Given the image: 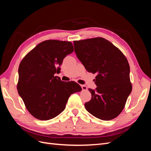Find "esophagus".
<instances>
[{"mask_svg":"<svg viewBox=\"0 0 151 151\" xmlns=\"http://www.w3.org/2000/svg\"><path fill=\"white\" fill-rule=\"evenodd\" d=\"M81 88H82V89H83V91H86L87 89H88V88H87V86H86L85 85H81Z\"/></svg>","mask_w":151,"mask_h":151,"instance_id":"34e87169","label":"esophagus"}]
</instances>
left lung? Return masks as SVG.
Instances as JSON below:
<instances>
[{"mask_svg": "<svg viewBox=\"0 0 151 151\" xmlns=\"http://www.w3.org/2000/svg\"><path fill=\"white\" fill-rule=\"evenodd\" d=\"M74 52L86 69L97 73L95 90L89 89L91 99L86 110L103 120L120 115L132 92L130 66L125 56L108 40L98 37L74 41Z\"/></svg>", "mask_w": 151, "mask_h": 151, "instance_id": "obj_1", "label": "left lung"}]
</instances>
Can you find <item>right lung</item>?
<instances>
[{
    "label": "right lung",
    "instance_id": "obj_1",
    "mask_svg": "<svg viewBox=\"0 0 151 151\" xmlns=\"http://www.w3.org/2000/svg\"><path fill=\"white\" fill-rule=\"evenodd\" d=\"M74 52L70 42L50 40L36 45L19 67L18 93L26 108L40 120L52 119L65 108L70 96L82 90L74 81L63 82L55 74L68 54Z\"/></svg>",
    "mask_w": 151,
    "mask_h": 151
}]
</instances>
